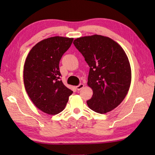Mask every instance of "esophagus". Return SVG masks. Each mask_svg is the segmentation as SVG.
<instances>
[{"instance_id":"1","label":"esophagus","mask_w":155,"mask_h":155,"mask_svg":"<svg viewBox=\"0 0 155 155\" xmlns=\"http://www.w3.org/2000/svg\"><path fill=\"white\" fill-rule=\"evenodd\" d=\"M83 87H84V85H83V83H81V84H79V85L78 86L76 87V88H77L78 91H80V90H81V89H82Z\"/></svg>"}]
</instances>
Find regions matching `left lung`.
Returning <instances> with one entry per match:
<instances>
[{
  "mask_svg": "<svg viewBox=\"0 0 155 155\" xmlns=\"http://www.w3.org/2000/svg\"><path fill=\"white\" fill-rule=\"evenodd\" d=\"M90 67L88 85L93 95L87 104L92 110L105 114L124 100L131 81L129 59L121 46L109 37L94 35L73 42Z\"/></svg>",
  "mask_w": 155,
  "mask_h": 155,
  "instance_id": "1",
  "label": "left lung"
}]
</instances>
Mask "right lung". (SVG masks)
<instances>
[{
  "mask_svg": "<svg viewBox=\"0 0 155 155\" xmlns=\"http://www.w3.org/2000/svg\"><path fill=\"white\" fill-rule=\"evenodd\" d=\"M73 38L52 37L39 42L28 55L24 66V83L34 105L46 114L63 110L73 91L61 80L59 64Z\"/></svg>",
  "mask_w": 155,
  "mask_h": 155,
  "instance_id": "add662e5",
  "label": "right lung"
}]
</instances>
